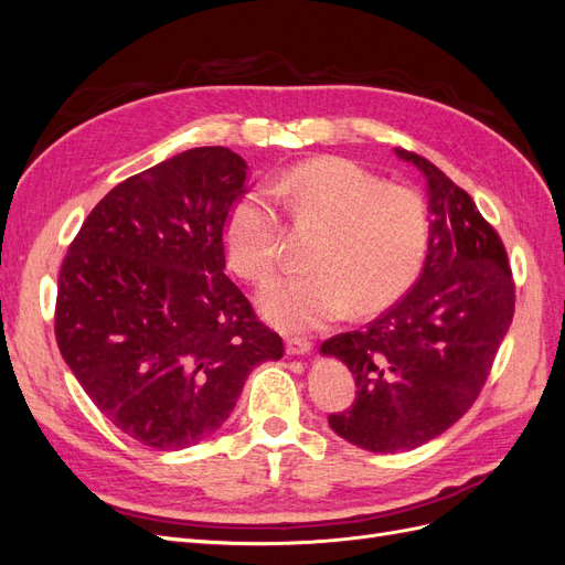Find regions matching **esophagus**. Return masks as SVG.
<instances>
[{
    "mask_svg": "<svg viewBox=\"0 0 565 565\" xmlns=\"http://www.w3.org/2000/svg\"><path fill=\"white\" fill-rule=\"evenodd\" d=\"M285 349H287V353H289V355H306V353H311L313 344H311L309 339H301V337H287V341H285Z\"/></svg>",
    "mask_w": 565,
    "mask_h": 565,
    "instance_id": "1",
    "label": "esophagus"
}]
</instances>
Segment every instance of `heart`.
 Wrapping results in <instances>:
<instances>
[{"instance_id": "obj_1", "label": "heart", "mask_w": 565, "mask_h": 565, "mask_svg": "<svg viewBox=\"0 0 565 565\" xmlns=\"http://www.w3.org/2000/svg\"><path fill=\"white\" fill-rule=\"evenodd\" d=\"M292 224L318 226L311 273L270 280L259 295L264 316L287 332H309L344 316L377 313L415 282L431 243V214L409 185L384 183L344 158L289 167L273 183ZM282 218L264 193L233 204L224 228L231 268L264 282L278 264Z\"/></svg>"}]
</instances>
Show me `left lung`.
<instances>
[{
    "label": "left lung",
    "instance_id": "8db88e82",
    "mask_svg": "<svg viewBox=\"0 0 565 565\" xmlns=\"http://www.w3.org/2000/svg\"><path fill=\"white\" fill-rule=\"evenodd\" d=\"M426 177L431 243L415 287L367 328L320 347L353 372L351 409L332 431L370 452H401L448 431L481 393L514 318L507 249L471 195L417 152L396 148Z\"/></svg>",
    "mask_w": 565,
    "mask_h": 565
}]
</instances>
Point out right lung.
I'll list each match as a JSON object with an SVG mask.
<instances>
[{"mask_svg": "<svg viewBox=\"0 0 565 565\" xmlns=\"http://www.w3.org/2000/svg\"><path fill=\"white\" fill-rule=\"evenodd\" d=\"M245 179L247 162L228 148L179 152L117 183L63 259V361L141 446L181 450L212 436L249 372L285 353L224 273V228Z\"/></svg>", "mask_w": 565, "mask_h": 565, "instance_id": "add662e5", "label": "right lung"}]
</instances>
